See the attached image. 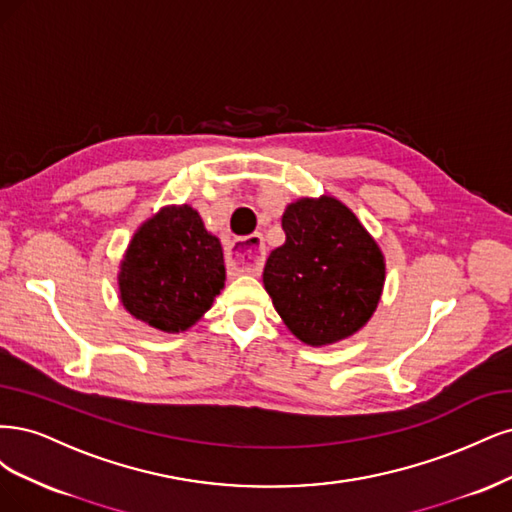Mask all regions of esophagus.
<instances>
[{"label": "esophagus", "mask_w": 512, "mask_h": 512, "mask_svg": "<svg viewBox=\"0 0 512 512\" xmlns=\"http://www.w3.org/2000/svg\"><path fill=\"white\" fill-rule=\"evenodd\" d=\"M225 257L236 272L257 274L263 266V259H266V244H263L261 234L236 238L234 242H229Z\"/></svg>", "instance_id": "esophagus-1"}]
</instances>
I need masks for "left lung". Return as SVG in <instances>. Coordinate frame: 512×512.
I'll list each match as a JSON object with an SVG mask.
<instances>
[{
    "mask_svg": "<svg viewBox=\"0 0 512 512\" xmlns=\"http://www.w3.org/2000/svg\"><path fill=\"white\" fill-rule=\"evenodd\" d=\"M285 244L263 268V287L289 332L329 346L364 327L381 302L385 255L334 195L300 197L283 212Z\"/></svg>",
    "mask_w": 512,
    "mask_h": 512,
    "instance_id": "left-lung-1",
    "label": "left lung"
}]
</instances>
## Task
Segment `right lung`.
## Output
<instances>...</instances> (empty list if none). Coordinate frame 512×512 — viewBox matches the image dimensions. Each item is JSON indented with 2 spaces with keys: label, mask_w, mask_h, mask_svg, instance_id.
<instances>
[{
  "label": "right lung",
  "mask_w": 512,
  "mask_h": 512,
  "mask_svg": "<svg viewBox=\"0 0 512 512\" xmlns=\"http://www.w3.org/2000/svg\"><path fill=\"white\" fill-rule=\"evenodd\" d=\"M117 285L131 317L163 334L187 332L225 287L223 246L193 206H163L131 236Z\"/></svg>",
  "instance_id": "obj_1"
}]
</instances>
